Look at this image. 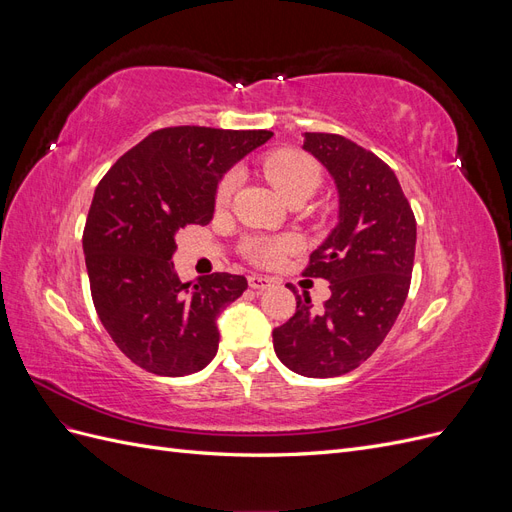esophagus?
I'll return each instance as SVG.
<instances>
[{"mask_svg":"<svg viewBox=\"0 0 512 512\" xmlns=\"http://www.w3.org/2000/svg\"><path fill=\"white\" fill-rule=\"evenodd\" d=\"M273 277H269V275H256V273H252L250 277H247V284H250V288H254V290H267V288H271L273 286Z\"/></svg>","mask_w":512,"mask_h":512,"instance_id":"obj_1","label":"esophagus"}]
</instances>
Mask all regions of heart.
Returning <instances> with one entry per match:
<instances>
[{
	"mask_svg": "<svg viewBox=\"0 0 512 512\" xmlns=\"http://www.w3.org/2000/svg\"><path fill=\"white\" fill-rule=\"evenodd\" d=\"M262 173L271 181L273 188L286 200L299 194H312L320 183L318 164L299 149H277L262 158ZM239 173L228 170L222 175L218 190H215V203L226 205L232 192L237 188ZM294 241L290 237H252L243 245L245 256L256 265H275L288 250H292Z\"/></svg>",
	"mask_w": 512,
	"mask_h": 512,
	"instance_id": "b5f03b06",
	"label": "heart"
}]
</instances>
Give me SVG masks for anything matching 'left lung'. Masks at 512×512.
Masks as SVG:
<instances>
[{"label":"left lung","instance_id":"8db88e82","mask_svg":"<svg viewBox=\"0 0 512 512\" xmlns=\"http://www.w3.org/2000/svg\"><path fill=\"white\" fill-rule=\"evenodd\" d=\"M303 149L327 166L339 192V222L303 269L305 277L329 280L331 297L312 312V299L288 286L297 312L273 329V348L294 374L335 378L376 352L404 307L416 220L376 153L327 132H305Z\"/></svg>","mask_w":512,"mask_h":512}]
</instances>
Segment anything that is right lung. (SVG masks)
Returning a JSON list of instances; mask_svg holds the SVG:
<instances>
[{
  "label": "right lung",
  "instance_id": "add662e5",
  "mask_svg": "<svg viewBox=\"0 0 512 512\" xmlns=\"http://www.w3.org/2000/svg\"><path fill=\"white\" fill-rule=\"evenodd\" d=\"M269 130L177 126L151 132L98 183L83 230L91 299L108 335L149 374L179 378L218 352L215 318L247 288L243 275L181 282L175 235L213 218L226 170Z\"/></svg>",
  "mask_w": 512,
  "mask_h": 512
}]
</instances>
